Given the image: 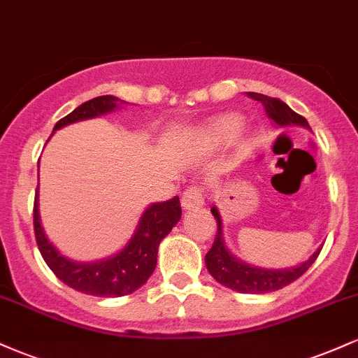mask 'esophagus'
I'll use <instances>...</instances> for the list:
<instances>
[{"instance_id": "esophagus-1", "label": "esophagus", "mask_w": 358, "mask_h": 358, "mask_svg": "<svg viewBox=\"0 0 358 358\" xmlns=\"http://www.w3.org/2000/svg\"><path fill=\"white\" fill-rule=\"evenodd\" d=\"M182 205H183V208H187V210H192V208H196V207H202L203 205L202 188L196 187V185L188 187L182 195Z\"/></svg>"}]
</instances>
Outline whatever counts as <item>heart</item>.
I'll list each match as a JSON object with an SVG mask.
<instances>
[{
    "mask_svg": "<svg viewBox=\"0 0 358 358\" xmlns=\"http://www.w3.org/2000/svg\"><path fill=\"white\" fill-rule=\"evenodd\" d=\"M241 131V119L239 117H224L219 122L212 126V129L208 131V138L215 143H224L231 141L239 134Z\"/></svg>",
    "mask_w": 358,
    "mask_h": 358,
    "instance_id": "1",
    "label": "heart"
}]
</instances>
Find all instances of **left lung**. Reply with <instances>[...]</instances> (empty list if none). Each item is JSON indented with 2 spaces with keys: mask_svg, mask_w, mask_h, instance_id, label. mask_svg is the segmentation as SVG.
Segmentation results:
<instances>
[{
  "mask_svg": "<svg viewBox=\"0 0 358 358\" xmlns=\"http://www.w3.org/2000/svg\"><path fill=\"white\" fill-rule=\"evenodd\" d=\"M249 97H252L254 101H259L264 106L266 114L273 122H276L278 126L286 127V126H303L310 129V124L303 116L294 113L286 102L276 97L264 96V94L257 92H248ZM213 217L217 220V234L215 241L210 250L205 256V264H207L208 273L212 274L213 279L225 287H231L234 291H239V293H252V294H262V293H271V291H278L281 287L291 285L293 281H296L299 276L306 273L308 268L316 261L320 250L311 256L308 261L303 264L296 266V268L291 269H264L257 268V266H250L248 262L241 261V259L234 257L231 250L225 248L224 242V234H222V219L220 213L217 210V207L210 208Z\"/></svg>",
  "mask_w": 358,
  "mask_h": 358,
  "instance_id": "left-lung-1",
  "label": "left lung"
}]
</instances>
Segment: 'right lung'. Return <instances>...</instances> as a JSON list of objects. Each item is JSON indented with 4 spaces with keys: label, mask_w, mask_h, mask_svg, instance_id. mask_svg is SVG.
Returning a JSON list of instances; mask_svg holds the SVG:
<instances>
[{
    "label": "right lung",
    "mask_w": 358,
    "mask_h": 358,
    "mask_svg": "<svg viewBox=\"0 0 358 358\" xmlns=\"http://www.w3.org/2000/svg\"><path fill=\"white\" fill-rule=\"evenodd\" d=\"M122 104H126V101L114 96L94 97L62 117L53 127V133L72 122L108 114ZM180 217H182V205L178 196H173L168 202L150 205L143 212L133 237L116 256L96 262H77L62 256L45 236L38 213V187H36L34 203L36 245L48 268L62 282L76 291L101 298L124 296L145 285L156 268L159 242L171 232Z\"/></svg>",
    "instance_id": "obj_1"
}]
</instances>
